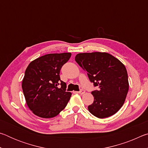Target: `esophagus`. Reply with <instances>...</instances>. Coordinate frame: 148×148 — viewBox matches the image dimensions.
Listing matches in <instances>:
<instances>
[{"label": "esophagus", "instance_id": "1", "mask_svg": "<svg viewBox=\"0 0 148 148\" xmlns=\"http://www.w3.org/2000/svg\"><path fill=\"white\" fill-rule=\"evenodd\" d=\"M85 92H86V91H85V90H84V89H81L80 90V91L78 92V93H79V94H81V95H84Z\"/></svg>", "mask_w": 148, "mask_h": 148}]
</instances>
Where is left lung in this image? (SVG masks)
Listing matches in <instances>:
<instances>
[{
    "label": "left lung",
    "mask_w": 148,
    "mask_h": 148,
    "mask_svg": "<svg viewBox=\"0 0 148 148\" xmlns=\"http://www.w3.org/2000/svg\"><path fill=\"white\" fill-rule=\"evenodd\" d=\"M75 61L87 72L90 82L98 87L91 92L94 101L88 106L90 113L105 118L118 112L129 91L128 74L124 64L105 52L78 53Z\"/></svg>",
    "instance_id": "8db88e82"
}]
</instances>
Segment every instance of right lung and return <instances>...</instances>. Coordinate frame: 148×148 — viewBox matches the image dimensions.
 Here are the masks:
<instances>
[{"instance_id":"obj_1","label":"right lung","mask_w":148,"mask_h":148,"mask_svg":"<svg viewBox=\"0 0 148 148\" xmlns=\"http://www.w3.org/2000/svg\"><path fill=\"white\" fill-rule=\"evenodd\" d=\"M71 57V53L47 54L27 66L22 89L27 106L36 116L51 118L66 107L72 93L66 91V84L61 80L59 74Z\"/></svg>"}]
</instances>
